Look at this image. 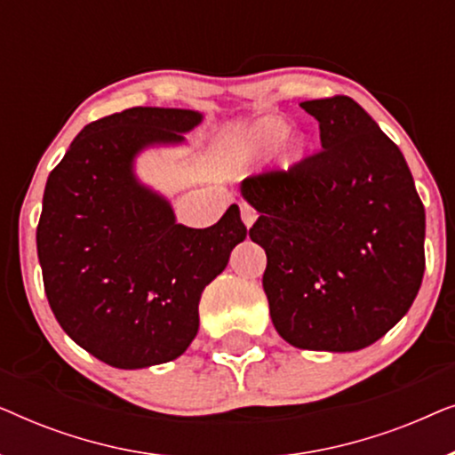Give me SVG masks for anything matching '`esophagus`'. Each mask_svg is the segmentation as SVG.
<instances>
[{
  "label": "esophagus",
  "mask_w": 455,
  "mask_h": 455,
  "mask_svg": "<svg viewBox=\"0 0 455 455\" xmlns=\"http://www.w3.org/2000/svg\"><path fill=\"white\" fill-rule=\"evenodd\" d=\"M240 215H242V221H244L246 228H252V223L257 221V211H254L251 204H242L240 207Z\"/></svg>",
  "instance_id": "obj_1"
}]
</instances>
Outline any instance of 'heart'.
I'll use <instances>...</instances> for the list:
<instances>
[{"mask_svg": "<svg viewBox=\"0 0 455 455\" xmlns=\"http://www.w3.org/2000/svg\"><path fill=\"white\" fill-rule=\"evenodd\" d=\"M288 132V122L279 116H263L254 120L238 139H235V151L238 153H263L267 148L275 147ZM308 151V139L304 134H291L283 140L279 159L285 167L302 164Z\"/></svg>", "mask_w": 455, "mask_h": 455, "instance_id": "b5f03b06", "label": "heart"}]
</instances>
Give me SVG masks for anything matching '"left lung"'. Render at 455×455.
<instances>
[{
  "mask_svg": "<svg viewBox=\"0 0 455 455\" xmlns=\"http://www.w3.org/2000/svg\"><path fill=\"white\" fill-rule=\"evenodd\" d=\"M323 151L246 178L277 333L300 350L356 352L412 307L425 273V207L394 140L350 97L304 101Z\"/></svg>",
  "mask_w": 455,
  "mask_h": 455,
  "instance_id": "8db88e82",
  "label": "left lung"
}]
</instances>
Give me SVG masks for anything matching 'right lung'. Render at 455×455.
I'll use <instances>...</instances> for the list:
<instances>
[{
  "mask_svg": "<svg viewBox=\"0 0 455 455\" xmlns=\"http://www.w3.org/2000/svg\"><path fill=\"white\" fill-rule=\"evenodd\" d=\"M203 117L176 108L101 117L47 178L36 254L49 307L80 347L116 369L182 356L203 290L246 238L235 204L215 226L186 228L134 172L142 151L184 145Z\"/></svg>",
  "mask_w": 455,
  "mask_h": 455,
  "instance_id": "add662e5",
  "label": "right lung"
}]
</instances>
